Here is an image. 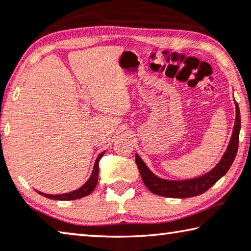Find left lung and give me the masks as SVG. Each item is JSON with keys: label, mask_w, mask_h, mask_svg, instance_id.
I'll return each mask as SVG.
<instances>
[{"label": "left lung", "mask_w": 251, "mask_h": 251, "mask_svg": "<svg viewBox=\"0 0 251 251\" xmlns=\"http://www.w3.org/2000/svg\"><path fill=\"white\" fill-rule=\"evenodd\" d=\"M234 105H236V119H234L231 138H230L229 144L226 146V150L222 155L221 160L211 171L201 176L188 178V180H166V178L155 176L152 171L147 168L140 155L136 154L135 155V161H136L138 171H140L146 188L156 196L185 199L204 193L218 180H220L228 172L234 161L238 151V144H239V132L241 127L240 110L236 101H234Z\"/></svg>", "instance_id": "left-lung-1"}]
</instances>
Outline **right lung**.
<instances>
[{"instance_id":"right-lung-1","label":"right lung","mask_w":251,"mask_h":251,"mask_svg":"<svg viewBox=\"0 0 251 251\" xmlns=\"http://www.w3.org/2000/svg\"><path fill=\"white\" fill-rule=\"evenodd\" d=\"M104 154H105V151L98 155L96 161H95L94 169H93V172H91L90 177L87 180L85 184L81 185L79 189L71 191V192H68V193H62V194H47V193L40 192V191H38V190H37V192L48 199H52V200H59V201L75 200V199H80V198L89 196V194L93 192L97 185L98 173H99V160L104 156Z\"/></svg>"}]
</instances>
